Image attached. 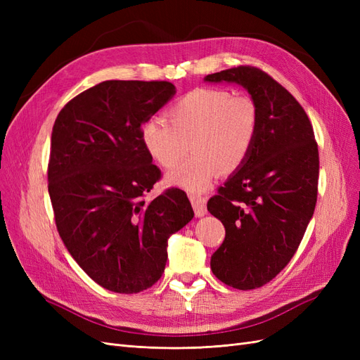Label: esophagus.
<instances>
[{
    "mask_svg": "<svg viewBox=\"0 0 360 360\" xmlns=\"http://www.w3.org/2000/svg\"><path fill=\"white\" fill-rule=\"evenodd\" d=\"M189 198H191V202H192V207H193L195 216H197V217L204 216L205 212H207V198L201 197V195H191Z\"/></svg>",
    "mask_w": 360,
    "mask_h": 360,
    "instance_id": "obj_1",
    "label": "esophagus"
}]
</instances>
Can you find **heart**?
<instances>
[{"label":"heart","mask_w":360,"mask_h":360,"mask_svg":"<svg viewBox=\"0 0 360 360\" xmlns=\"http://www.w3.org/2000/svg\"><path fill=\"white\" fill-rule=\"evenodd\" d=\"M163 118H151L141 138L159 165L176 168L191 148L192 156L172 171L168 181L191 192L207 189L216 171H237L254 147L259 126L255 102L217 89H197L174 103Z\"/></svg>","instance_id":"1"}]
</instances>
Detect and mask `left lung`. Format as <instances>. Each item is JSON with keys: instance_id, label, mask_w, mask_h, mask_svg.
I'll return each mask as SVG.
<instances>
[{"instance_id": "left-lung-1", "label": "left lung", "mask_w": 360, "mask_h": 360, "mask_svg": "<svg viewBox=\"0 0 360 360\" xmlns=\"http://www.w3.org/2000/svg\"><path fill=\"white\" fill-rule=\"evenodd\" d=\"M205 81L245 86L258 108L248 159L207 202L225 226L210 259L213 275L233 288L254 290L290 263L307 231L319 193V146L302 105L266 72L238 66Z\"/></svg>"}]
</instances>
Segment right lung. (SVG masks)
I'll list each match as a JSON object with an SVG mask.
<instances>
[{"instance_id":"add662e5","label":"right lung","mask_w":360,"mask_h":360,"mask_svg":"<svg viewBox=\"0 0 360 360\" xmlns=\"http://www.w3.org/2000/svg\"><path fill=\"white\" fill-rule=\"evenodd\" d=\"M174 94L167 81H103L64 105L52 129L48 191L58 234L85 274L114 292L156 284L168 237L193 217L177 188L146 200L160 169L141 129Z\"/></svg>"}]
</instances>
